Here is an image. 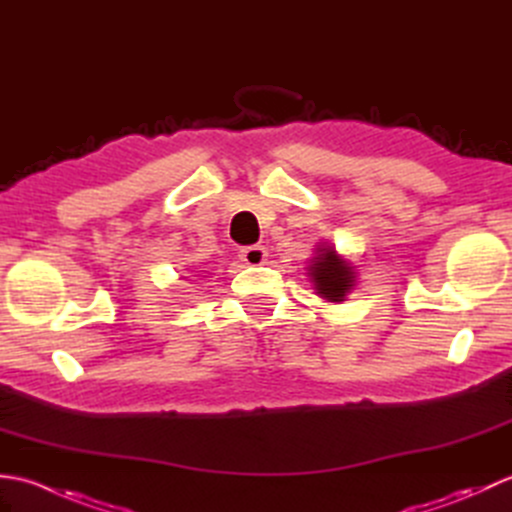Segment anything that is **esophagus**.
Returning <instances> with one entry per match:
<instances>
[{"label": "esophagus", "instance_id": "34e87169", "mask_svg": "<svg viewBox=\"0 0 512 512\" xmlns=\"http://www.w3.org/2000/svg\"><path fill=\"white\" fill-rule=\"evenodd\" d=\"M239 257H242V262L248 266H262L266 264L268 250L264 246H246L239 250Z\"/></svg>", "mask_w": 512, "mask_h": 512}]
</instances>
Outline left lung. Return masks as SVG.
Returning <instances> with one entry per match:
<instances>
[{
  "instance_id": "left-lung-1",
  "label": "left lung",
  "mask_w": 512,
  "mask_h": 512,
  "mask_svg": "<svg viewBox=\"0 0 512 512\" xmlns=\"http://www.w3.org/2000/svg\"><path fill=\"white\" fill-rule=\"evenodd\" d=\"M306 270L314 295L330 303L345 301L358 284L356 266L328 242L314 248Z\"/></svg>"
}]
</instances>
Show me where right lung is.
Instances as JSON below:
<instances>
[{
	"mask_svg": "<svg viewBox=\"0 0 512 512\" xmlns=\"http://www.w3.org/2000/svg\"><path fill=\"white\" fill-rule=\"evenodd\" d=\"M200 273H204V270H200ZM184 279H187V277H184Z\"/></svg>",
	"mask_w": 512,
	"mask_h": 512,
	"instance_id": "1",
	"label": "right lung"
}]
</instances>
